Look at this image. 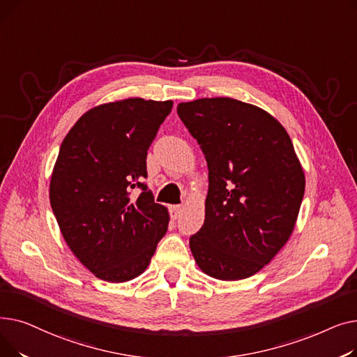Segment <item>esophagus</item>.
<instances>
[{
    "instance_id": "esophagus-1",
    "label": "esophagus",
    "mask_w": 357,
    "mask_h": 357,
    "mask_svg": "<svg viewBox=\"0 0 357 357\" xmlns=\"http://www.w3.org/2000/svg\"><path fill=\"white\" fill-rule=\"evenodd\" d=\"M169 213H171V218L176 220V218H179V215L182 213V207L181 205H172V207L169 208Z\"/></svg>"
}]
</instances>
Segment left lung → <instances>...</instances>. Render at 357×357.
<instances>
[{"label":"left lung","mask_w":357,"mask_h":357,"mask_svg":"<svg viewBox=\"0 0 357 357\" xmlns=\"http://www.w3.org/2000/svg\"><path fill=\"white\" fill-rule=\"evenodd\" d=\"M178 116L208 166L202 227L190 248L221 280L259 272L288 241L305 178L287 130L259 107L233 98L181 102Z\"/></svg>","instance_id":"8db88e82"}]
</instances>
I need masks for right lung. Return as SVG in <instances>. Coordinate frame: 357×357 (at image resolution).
I'll use <instances>...</instances> for the list:
<instances>
[{
  "label": "right lung",
  "instance_id": "1",
  "mask_svg": "<svg viewBox=\"0 0 357 357\" xmlns=\"http://www.w3.org/2000/svg\"><path fill=\"white\" fill-rule=\"evenodd\" d=\"M172 105L128 98L96 107L59 149L52 210L69 249L102 280L126 282L143 273L167 230V210L143 179L147 150Z\"/></svg>",
  "mask_w": 357,
  "mask_h": 357
}]
</instances>
